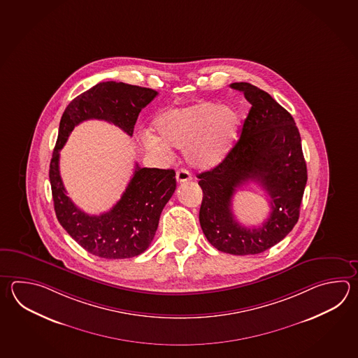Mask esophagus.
I'll return each mask as SVG.
<instances>
[{
    "mask_svg": "<svg viewBox=\"0 0 358 358\" xmlns=\"http://www.w3.org/2000/svg\"><path fill=\"white\" fill-rule=\"evenodd\" d=\"M176 180H177V182L178 183L187 182V181H190L191 180V173L187 169H183L182 168V169L177 171Z\"/></svg>",
    "mask_w": 358,
    "mask_h": 358,
    "instance_id": "obj_1",
    "label": "esophagus"
}]
</instances>
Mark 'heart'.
Masks as SVG:
<instances>
[{
  "instance_id": "heart-1",
  "label": "heart",
  "mask_w": 358,
  "mask_h": 358,
  "mask_svg": "<svg viewBox=\"0 0 358 358\" xmlns=\"http://www.w3.org/2000/svg\"><path fill=\"white\" fill-rule=\"evenodd\" d=\"M240 124V115L232 107L196 103L161 113L154 120L155 136H145L144 146L162 157L169 155V148L183 149L185 161L191 167L210 169L226 158Z\"/></svg>"
}]
</instances>
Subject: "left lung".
I'll list each match as a JSON object with an SVG mask.
<instances>
[{
  "label": "left lung",
  "instance_id": "1",
  "mask_svg": "<svg viewBox=\"0 0 358 358\" xmlns=\"http://www.w3.org/2000/svg\"><path fill=\"white\" fill-rule=\"evenodd\" d=\"M251 103L240 140L217 167L197 175L203 190L200 226L214 248L232 255H255L277 245L296 226L307 182L306 162L294 120L266 92L232 83ZM252 180L270 195V218L256 229L242 227L231 197Z\"/></svg>",
  "mask_w": 358,
  "mask_h": 358
}]
</instances>
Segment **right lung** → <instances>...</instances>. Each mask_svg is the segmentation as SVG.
Wrapping results in <instances>:
<instances>
[{"mask_svg": "<svg viewBox=\"0 0 358 358\" xmlns=\"http://www.w3.org/2000/svg\"><path fill=\"white\" fill-rule=\"evenodd\" d=\"M158 93L116 81H104L76 96L59 121V138L50 164L55 212L59 224L88 252L103 259H129L149 248L162 210L176 190L173 169L141 168L135 172L116 205L101 215H89L73 204L59 176V150L75 126L87 120L116 124L132 136L140 110Z\"/></svg>", "mask_w": 358, "mask_h": 358, "instance_id": "right-lung-1", "label": "right lung"}]
</instances>
